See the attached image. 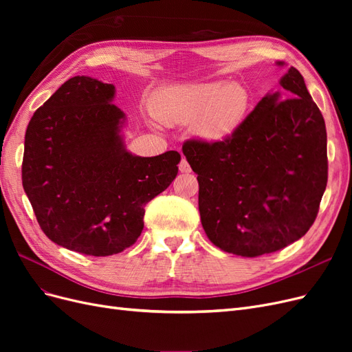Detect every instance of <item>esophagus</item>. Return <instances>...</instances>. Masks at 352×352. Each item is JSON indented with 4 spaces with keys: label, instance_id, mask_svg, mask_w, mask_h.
I'll use <instances>...</instances> for the list:
<instances>
[{
    "label": "esophagus",
    "instance_id": "34e87169",
    "mask_svg": "<svg viewBox=\"0 0 352 352\" xmlns=\"http://www.w3.org/2000/svg\"><path fill=\"white\" fill-rule=\"evenodd\" d=\"M179 170H180V172H182V173H190V166H189V163L186 162V158L180 160Z\"/></svg>",
    "mask_w": 352,
    "mask_h": 352
}]
</instances>
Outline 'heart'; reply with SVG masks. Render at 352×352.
<instances>
[{"label":"heart","mask_w":352,"mask_h":352,"mask_svg":"<svg viewBox=\"0 0 352 352\" xmlns=\"http://www.w3.org/2000/svg\"><path fill=\"white\" fill-rule=\"evenodd\" d=\"M248 105L250 95L242 85L216 80L166 87L155 100L154 111L167 124L197 120V136L219 142L241 126Z\"/></svg>","instance_id":"obj_1"}]
</instances>
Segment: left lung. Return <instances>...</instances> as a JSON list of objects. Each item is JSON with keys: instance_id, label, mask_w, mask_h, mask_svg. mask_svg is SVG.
Instances as JSON below:
<instances>
[{"instance_id": "obj_1", "label": "left lung", "mask_w": 352, "mask_h": 352, "mask_svg": "<svg viewBox=\"0 0 352 352\" xmlns=\"http://www.w3.org/2000/svg\"><path fill=\"white\" fill-rule=\"evenodd\" d=\"M285 66L283 61L276 63ZM225 141H186L202 228L220 250L258 257L302 238L327 184L324 119L289 67Z\"/></svg>"}]
</instances>
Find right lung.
Here are the masks:
<instances>
[{
    "label": "right lung",
    "mask_w": 352,
    "mask_h": 352,
    "mask_svg": "<svg viewBox=\"0 0 352 352\" xmlns=\"http://www.w3.org/2000/svg\"><path fill=\"white\" fill-rule=\"evenodd\" d=\"M116 88L89 76L65 82L28 124L23 189L45 235L94 257L140 238L145 206L177 175L180 154L140 157L124 146Z\"/></svg>",
    "instance_id": "right-lung-1"
}]
</instances>
